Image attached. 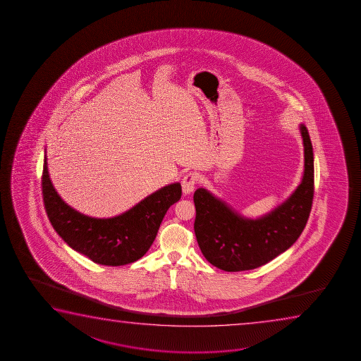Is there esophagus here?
<instances>
[{"mask_svg": "<svg viewBox=\"0 0 361 361\" xmlns=\"http://www.w3.org/2000/svg\"><path fill=\"white\" fill-rule=\"evenodd\" d=\"M197 175L193 173H188L183 178V191L185 195H190L195 190V186L197 183Z\"/></svg>", "mask_w": 361, "mask_h": 361, "instance_id": "1", "label": "esophagus"}]
</instances>
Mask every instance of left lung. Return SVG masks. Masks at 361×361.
Returning <instances> with one entry per match:
<instances>
[{
    "instance_id": "left-lung-1",
    "label": "left lung",
    "mask_w": 361,
    "mask_h": 361,
    "mask_svg": "<svg viewBox=\"0 0 361 361\" xmlns=\"http://www.w3.org/2000/svg\"><path fill=\"white\" fill-rule=\"evenodd\" d=\"M305 170L291 196L257 218L244 217L206 188L195 191V234L203 257L224 271L265 265L295 244L306 227L314 192L313 148L306 127L300 126Z\"/></svg>"
}]
</instances>
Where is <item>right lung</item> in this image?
<instances>
[{
  "instance_id": "right-lung-1",
  "label": "right lung",
  "mask_w": 361,
  "mask_h": 361,
  "mask_svg": "<svg viewBox=\"0 0 361 361\" xmlns=\"http://www.w3.org/2000/svg\"><path fill=\"white\" fill-rule=\"evenodd\" d=\"M42 190L50 223L75 252L99 265L121 267L137 262L148 252L158 234L165 213L181 198L180 183H170L111 218H94L80 213L56 192L44 157Z\"/></svg>"
}]
</instances>
